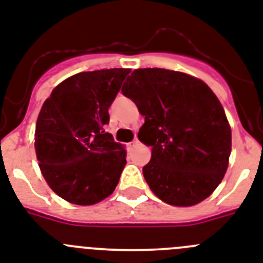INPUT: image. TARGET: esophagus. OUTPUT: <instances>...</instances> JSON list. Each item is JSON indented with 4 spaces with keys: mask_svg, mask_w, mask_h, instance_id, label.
Instances as JSON below:
<instances>
[{
    "mask_svg": "<svg viewBox=\"0 0 263 263\" xmlns=\"http://www.w3.org/2000/svg\"><path fill=\"white\" fill-rule=\"evenodd\" d=\"M136 143H137V140L132 141V142H130V143H127V147H129V149H132V147H133L134 145H136Z\"/></svg>",
    "mask_w": 263,
    "mask_h": 263,
    "instance_id": "34e87169",
    "label": "esophagus"
}]
</instances>
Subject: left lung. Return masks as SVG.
Instances as JSON below:
<instances>
[{"instance_id": "8db88e82", "label": "left lung", "mask_w": 263, "mask_h": 263, "mask_svg": "<svg viewBox=\"0 0 263 263\" xmlns=\"http://www.w3.org/2000/svg\"><path fill=\"white\" fill-rule=\"evenodd\" d=\"M145 123L138 138L152 146L143 177L173 206H193L221 183L232 152V129L212 89L196 77L166 69H137L122 86Z\"/></svg>"}]
</instances>
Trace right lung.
Returning a JSON list of instances; mask_svg holds the SVG:
<instances>
[{
	"label": "right lung",
	"mask_w": 263,
	"mask_h": 263,
	"mask_svg": "<svg viewBox=\"0 0 263 263\" xmlns=\"http://www.w3.org/2000/svg\"><path fill=\"white\" fill-rule=\"evenodd\" d=\"M129 73V69H102L74 74L42 105L35 154L48 185L65 201L94 205L116 189L126 150L104 127Z\"/></svg>",
	"instance_id": "add662e5"
}]
</instances>
